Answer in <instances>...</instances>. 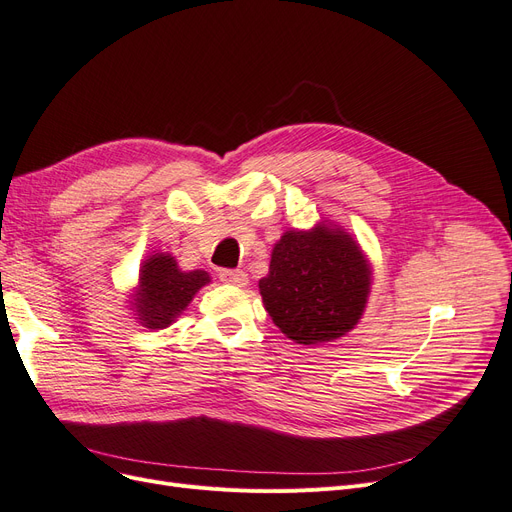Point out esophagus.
<instances>
[{
    "instance_id": "obj_1",
    "label": "esophagus",
    "mask_w": 512,
    "mask_h": 512,
    "mask_svg": "<svg viewBox=\"0 0 512 512\" xmlns=\"http://www.w3.org/2000/svg\"><path fill=\"white\" fill-rule=\"evenodd\" d=\"M218 279L222 281V283H229V285H237V288H243V285H248V275H245L243 271H231V269H227V271H220L218 273Z\"/></svg>"
}]
</instances>
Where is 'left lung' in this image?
<instances>
[{"mask_svg": "<svg viewBox=\"0 0 512 512\" xmlns=\"http://www.w3.org/2000/svg\"><path fill=\"white\" fill-rule=\"evenodd\" d=\"M258 285L279 330L298 344H317L357 325L370 292V269L342 231H288Z\"/></svg>", "mask_w": 512, "mask_h": 512, "instance_id": "left-lung-1", "label": "left lung"}]
</instances>
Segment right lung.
<instances>
[{"label":"right lung","mask_w":512,"mask_h":512,"mask_svg":"<svg viewBox=\"0 0 512 512\" xmlns=\"http://www.w3.org/2000/svg\"><path fill=\"white\" fill-rule=\"evenodd\" d=\"M210 281L206 271L182 273L176 260L166 254L149 258L140 273V292L136 294V311L140 321L151 330L170 325L180 311L187 309L195 292Z\"/></svg>","instance_id":"obj_1"}]
</instances>
